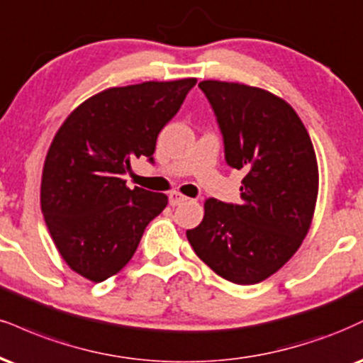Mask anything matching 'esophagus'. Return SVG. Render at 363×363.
<instances>
[{
    "label": "esophagus",
    "instance_id": "1",
    "mask_svg": "<svg viewBox=\"0 0 363 363\" xmlns=\"http://www.w3.org/2000/svg\"><path fill=\"white\" fill-rule=\"evenodd\" d=\"M186 201H187L186 196L177 193V191H172V193L169 194V204H170V206H179V204L186 203Z\"/></svg>",
    "mask_w": 363,
    "mask_h": 363
}]
</instances>
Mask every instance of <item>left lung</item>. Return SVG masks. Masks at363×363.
<instances>
[{"label":"left lung","instance_id":"8db88e82","mask_svg":"<svg viewBox=\"0 0 363 363\" xmlns=\"http://www.w3.org/2000/svg\"><path fill=\"white\" fill-rule=\"evenodd\" d=\"M223 133L225 159L243 170L240 204L204 203L187 240L209 269L250 286L298 252L318 199V162L298 113L279 96L240 82L201 81Z\"/></svg>","mask_w":363,"mask_h":363}]
</instances>
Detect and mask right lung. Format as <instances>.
Wrapping results in <instances>:
<instances>
[{"label":"right lung","instance_id":"obj_1","mask_svg":"<svg viewBox=\"0 0 363 363\" xmlns=\"http://www.w3.org/2000/svg\"><path fill=\"white\" fill-rule=\"evenodd\" d=\"M198 79L148 81L108 87L65 118L47 152L40 204L65 264L103 282L128 264L147 225L167 196L135 186L123 174L130 160H154L160 130L179 111Z\"/></svg>","mask_w":363,"mask_h":363}]
</instances>
